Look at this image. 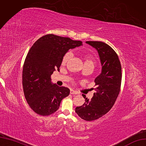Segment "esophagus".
Returning <instances> with one entry per match:
<instances>
[{
    "mask_svg": "<svg viewBox=\"0 0 146 146\" xmlns=\"http://www.w3.org/2000/svg\"><path fill=\"white\" fill-rule=\"evenodd\" d=\"M70 94H77L78 92H76V91H75V90H74L72 89H71V91H70Z\"/></svg>",
    "mask_w": 146,
    "mask_h": 146,
    "instance_id": "34e87169",
    "label": "esophagus"
}]
</instances>
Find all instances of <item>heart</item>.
I'll return each instance as SVG.
<instances>
[{"mask_svg":"<svg viewBox=\"0 0 146 146\" xmlns=\"http://www.w3.org/2000/svg\"><path fill=\"white\" fill-rule=\"evenodd\" d=\"M72 56V54L71 52H67L66 54L63 56L62 60V64H66L68 60L70 59V58ZM84 63H93V61L91 56H89V55H86L85 56V58H84Z\"/></svg>","mask_w":146,"mask_h":146,"instance_id":"b5f03b06","label":"heart"}]
</instances>
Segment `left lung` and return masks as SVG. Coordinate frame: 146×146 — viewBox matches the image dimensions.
<instances>
[{
    "label": "left lung",
    "mask_w": 146,
    "mask_h": 146,
    "mask_svg": "<svg viewBox=\"0 0 146 146\" xmlns=\"http://www.w3.org/2000/svg\"><path fill=\"white\" fill-rule=\"evenodd\" d=\"M86 43L97 49L102 66V73L95 79L93 97L89 100L83 94L85 102L75 108L80 118L90 121L103 117L112 108L120 91L122 73L118 55L108 44L97 41Z\"/></svg>",
    "instance_id": "obj_1"
}]
</instances>
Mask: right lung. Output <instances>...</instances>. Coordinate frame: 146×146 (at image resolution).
I'll list each match as a JSON object with an SVG mask.
<instances>
[{
    "label": "right lung",
    "mask_w": 146,
    "mask_h": 146,
    "mask_svg": "<svg viewBox=\"0 0 146 146\" xmlns=\"http://www.w3.org/2000/svg\"><path fill=\"white\" fill-rule=\"evenodd\" d=\"M81 45V41L51 34L38 39L30 48L23 64L22 84L27 103L36 113L52 114L69 95L70 90L52 83L51 76L56 69L60 71L68 50Z\"/></svg>",
    "instance_id": "right-lung-1"
}]
</instances>
